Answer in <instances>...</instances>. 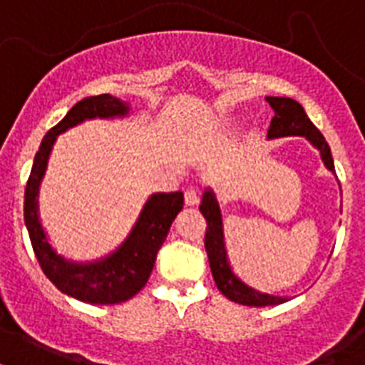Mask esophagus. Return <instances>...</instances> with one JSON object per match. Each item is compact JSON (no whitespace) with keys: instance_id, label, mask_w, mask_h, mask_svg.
<instances>
[{"instance_id":"34e87169","label":"esophagus","mask_w":365,"mask_h":365,"mask_svg":"<svg viewBox=\"0 0 365 365\" xmlns=\"http://www.w3.org/2000/svg\"><path fill=\"white\" fill-rule=\"evenodd\" d=\"M200 202V194H197L196 188H188L185 192V203L186 205H196Z\"/></svg>"}]
</instances>
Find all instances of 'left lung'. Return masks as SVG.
<instances>
[{
	"label": "left lung",
	"mask_w": 365,
	"mask_h": 365,
	"mask_svg": "<svg viewBox=\"0 0 365 365\" xmlns=\"http://www.w3.org/2000/svg\"><path fill=\"white\" fill-rule=\"evenodd\" d=\"M267 103L272 106L274 118L268 127V138H279V137H304L314 148H318L320 158L324 165H326L331 173H335V165H333L331 150L326 138L322 135L304 108L297 101L287 97H267ZM200 211L207 221L205 228V251L209 257V267L213 272V279L219 291L222 295L234 303L247 304V307H270V304H282L289 301L287 297H278V295H270V293H261L255 287L242 282V279L234 274L230 262H228L227 245H225V232H222V215L217 196L211 188L203 192L202 205Z\"/></svg>",
	"instance_id": "8db88e82"
}]
</instances>
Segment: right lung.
I'll return each instance as SVG.
<instances>
[{
	"instance_id": "add662e5",
	"label": "right lung",
	"mask_w": 365,
	"mask_h": 365,
	"mask_svg": "<svg viewBox=\"0 0 365 365\" xmlns=\"http://www.w3.org/2000/svg\"><path fill=\"white\" fill-rule=\"evenodd\" d=\"M129 103H123L112 95L87 97L76 103L70 112L43 137L26 182L24 222L39 267L62 293L83 303L118 304L135 297L150 278L158 251L168 238L169 228L185 203L182 192L152 194L144 203L135 227L121 242L120 247L97 261H70L61 253H56L55 247L49 244L39 221L38 194L56 137L86 120L123 118L129 114Z\"/></svg>"
}]
</instances>
